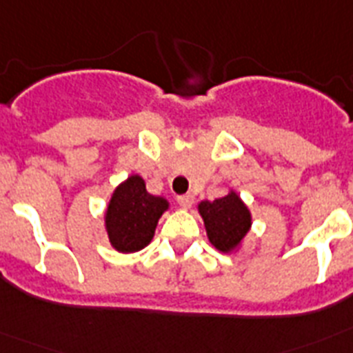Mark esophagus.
<instances>
[{"instance_id":"obj_1","label":"esophagus","mask_w":353,"mask_h":353,"mask_svg":"<svg viewBox=\"0 0 353 353\" xmlns=\"http://www.w3.org/2000/svg\"><path fill=\"white\" fill-rule=\"evenodd\" d=\"M176 201H179V205L182 208H189L192 205V201H194V196H192V194L176 196Z\"/></svg>"}]
</instances>
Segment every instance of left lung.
<instances>
[{
	"mask_svg": "<svg viewBox=\"0 0 353 353\" xmlns=\"http://www.w3.org/2000/svg\"><path fill=\"white\" fill-rule=\"evenodd\" d=\"M198 208L212 245L223 252L239 245L251 228V214L235 192L214 201H201Z\"/></svg>",
	"mask_w": 353,
	"mask_h": 353,
	"instance_id": "1",
	"label": "left lung"
}]
</instances>
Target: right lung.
I'll return each mask as SVG.
<instances>
[{"label":"right lung","mask_w":353,"mask_h":353,"mask_svg":"<svg viewBox=\"0 0 353 353\" xmlns=\"http://www.w3.org/2000/svg\"><path fill=\"white\" fill-rule=\"evenodd\" d=\"M168 201L146 191L141 176L134 174L114 191L105 214L111 244L121 252H134L150 244Z\"/></svg>","instance_id":"add662e5"}]
</instances>
